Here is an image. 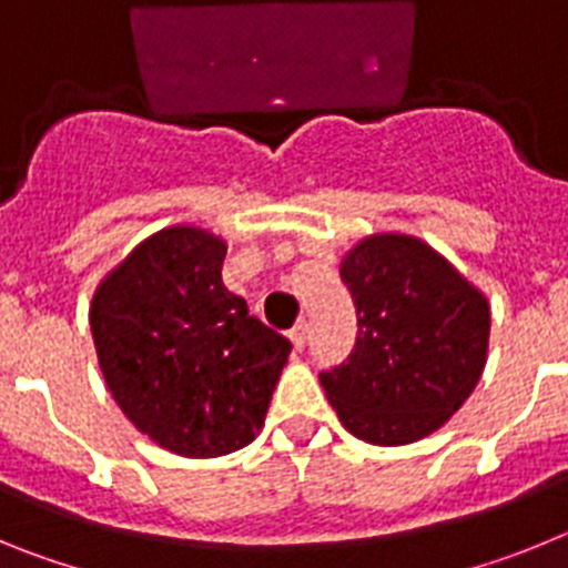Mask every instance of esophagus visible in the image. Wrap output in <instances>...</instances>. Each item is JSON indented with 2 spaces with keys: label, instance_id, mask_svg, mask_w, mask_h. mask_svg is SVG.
<instances>
[{
  "label": "esophagus",
  "instance_id": "esophagus-1",
  "mask_svg": "<svg viewBox=\"0 0 568 568\" xmlns=\"http://www.w3.org/2000/svg\"><path fill=\"white\" fill-rule=\"evenodd\" d=\"M290 344H293L295 353H301V349L307 346V327H304V324H298V327L290 329Z\"/></svg>",
  "mask_w": 568,
  "mask_h": 568
}]
</instances>
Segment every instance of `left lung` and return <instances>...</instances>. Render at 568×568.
<instances>
[{"instance_id": "left-lung-1", "label": "left lung", "mask_w": 568, "mask_h": 568, "mask_svg": "<svg viewBox=\"0 0 568 568\" xmlns=\"http://www.w3.org/2000/svg\"><path fill=\"white\" fill-rule=\"evenodd\" d=\"M358 338L321 386L346 433L400 446L433 435L478 386L489 301L426 241L375 233L341 261Z\"/></svg>"}]
</instances>
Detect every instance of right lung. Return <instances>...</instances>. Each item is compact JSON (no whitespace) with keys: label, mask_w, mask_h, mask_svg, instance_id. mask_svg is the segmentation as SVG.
Returning a JSON list of instances; mask_svg holds the SVG:
<instances>
[{"label":"right lung","mask_w":568,"mask_h":568,"mask_svg":"<svg viewBox=\"0 0 568 568\" xmlns=\"http://www.w3.org/2000/svg\"><path fill=\"white\" fill-rule=\"evenodd\" d=\"M227 244L164 227L104 275L90 333L110 395L168 453L219 458L255 438L293 349L222 281Z\"/></svg>","instance_id":"add662e5"}]
</instances>
